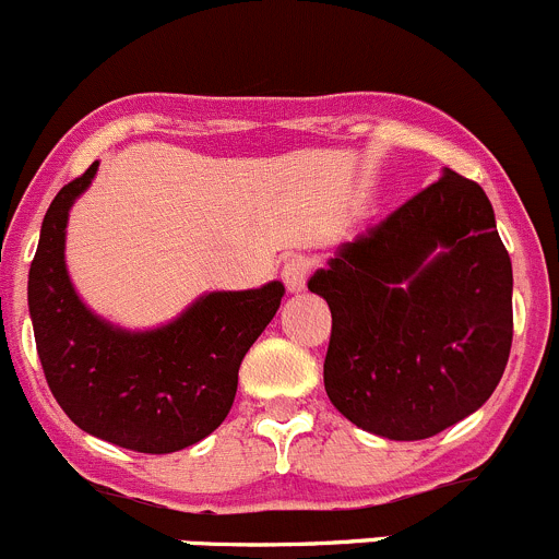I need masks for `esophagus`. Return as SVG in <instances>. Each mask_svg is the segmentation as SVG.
I'll use <instances>...</instances> for the list:
<instances>
[{"label":"esophagus","mask_w":559,"mask_h":559,"mask_svg":"<svg viewBox=\"0 0 559 559\" xmlns=\"http://www.w3.org/2000/svg\"><path fill=\"white\" fill-rule=\"evenodd\" d=\"M281 278H284L286 289L289 292H304L306 278H309V262H306L304 255H295V259L284 262V267H281Z\"/></svg>","instance_id":"esophagus-1"}]
</instances>
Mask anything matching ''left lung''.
I'll list each match as a JSON object with an SVG mask.
<instances>
[{
    "instance_id": "obj_1",
    "label": "left lung",
    "mask_w": 559,
    "mask_h": 559,
    "mask_svg": "<svg viewBox=\"0 0 559 559\" xmlns=\"http://www.w3.org/2000/svg\"><path fill=\"white\" fill-rule=\"evenodd\" d=\"M309 289L333 328L325 391L342 416L421 441L485 405L513 344V267L477 181L444 176L336 250Z\"/></svg>"
}]
</instances>
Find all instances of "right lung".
I'll use <instances>...</instances> for the list:
<instances>
[{
    "instance_id": "1",
    "label": "right lung",
    "mask_w": 559,
    "mask_h": 559,
    "mask_svg": "<svg viewBox=\"0 0 559 559\" xmlns=\"http://www.w3.org/2000/svg\"><path fill=\"white\" fill-rule=\"evenodd\" d=\"M96 170L93 162L62 187L40 226L27 286L40 367L80 430L123 450L168 455L223 425L239 364L278 311L284 284L209 292L154 331L109 325L82 304L66 270L68 212Z\"/></svg>"
}]
</instances>
